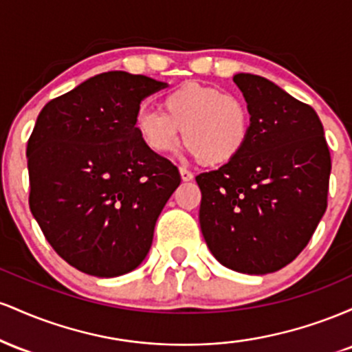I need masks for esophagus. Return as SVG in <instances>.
I'll return each mask as SVG.
<instances>
[{"label": "esophagus", "instance_id": "esophagus-1", "mask_svg": "<svg viewBox=\"0 0 352 352\" xmlns=\"http://www.w3.org/2000/svg\"><path fill=\"white\" fill-rule=\"evenodd\" d=\"M179 172H180V177H182V180H184V182H188V180L193 179V173L190 172V170H187V168H185V167H180Z\"/></svg>", "mask_w": 352, "mask_h": 352}]
</instances>
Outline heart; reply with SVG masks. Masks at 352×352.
<instances>
[{"label": "heart", "instance_id": "b5f03b06", "mask_svg": "<svg viewBox=\"0 0 352 352\" xmlns=\"http://www.w3.org/2000/svg\"><path fill=\"white\" fill-rule=\"evenodd\" d=\"M134 129L148 151L170 153L184 134L185 145L199 162L223 165L236 159L248 144L252 112L238 96L190 82L164 96L162 111L139 109Z\"/></svg>", "mask_w": 352, "mask_h": 352}]
</instances>
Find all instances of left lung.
<instances>
[{
  "instance_id": "left-lung-1",
  "label": "left lung",
  "mask_w": 352,
  "mask_h": 352,
  "mask_svg": "<svg viewBox=\"0 0 352 352\" xmlns=\"http://www.w3.org/2000/svg\"><path fill=\"white\" fill-rule=\"evenodd\" d=\"M233 80L252 132L236 159L197 175L200 228L221 265L266 274L292 263L324 215L331 155L313 107L261 76Z\"/></svg>"
}]
</instances>
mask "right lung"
Wrapping results in <instances>:
<instances>
[{
  "label": "right lung",
  "instance_id": "right-lung-1",
  "mask_svg": "<svg viewBox=\"0 0 352 352\" xmlns=\"http://www.w3.org/2000/svg\"><path fill=\"white\" fill-rule=\"evenodd\" d=\"M164 87L147 76L102 72L38 116L26 147L30 208L54 252L79 272L119 276L151 250L180 175L145 147L134 117Z\"/></svg>",
  "mask_w": 352,
  "mask_h": 352
}]
</instances>
